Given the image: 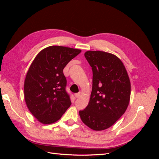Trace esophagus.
Segmentation results:
<instances>
[{
    "instance_id": "1",
    "label": "esophagus",
    "mask_w": 159,
    "mask_h": 159,
    "mask_svg": "<svg viewBox=\"0 0 159 159\" xmlns=\"http://www.w3.org/2000/svg\"><path fill=\"white\" fill-rule=\"evenodd\" d=\"M80 95H81V93H80V92L77 93L75 94V97L76 98H79L80 97Z\"/></svg>"
}]
</instances>
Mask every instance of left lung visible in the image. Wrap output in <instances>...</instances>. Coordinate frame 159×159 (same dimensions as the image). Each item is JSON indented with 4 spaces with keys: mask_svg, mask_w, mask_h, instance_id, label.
<instances>
[{
    "mask_svg": "<svg viewBox=\"0 0 159 159\" xmlns=\"http://www.w3.org/2000/svg\"><path fill=\"white\" fill-rule=\"evenodd\" d=\"M93 85L88 105L80 111L82 122L94 131L111 127L125 112L131 97V81L122 61L113 54L87 51Z\"/></svg>",
    "mask_w": 159,
    "mask_h": 159,
    "instance_id": "obj_1",
    "label": "left lung"
}]
</instances>
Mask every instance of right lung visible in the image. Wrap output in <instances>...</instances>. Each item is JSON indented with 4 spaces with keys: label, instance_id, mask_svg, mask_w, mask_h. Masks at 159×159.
I'll return each mask as SVG.
<instances>
[{
    "label": "right lung",
    "instance_id": "1",
    "mask_svg": "<svg viewBox=\"0 0 159 159\" xmlns=\"http://www.w3.org/2000/svg\"><path fill=\"white\" fill-rule=\"evenodd\" d=\"M81 52L50 46L42 50L32 61L25 80L24 92L27 107L40 123L56 122L71 105L63 70Z\"/></svg>",
    "mask_w": 159,
    "mask_h": 159
}]
</instances>
